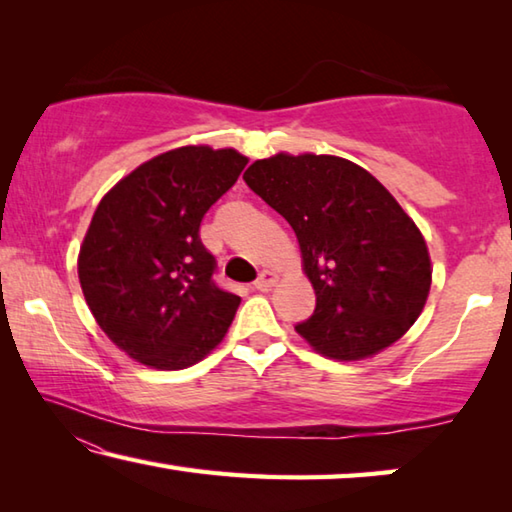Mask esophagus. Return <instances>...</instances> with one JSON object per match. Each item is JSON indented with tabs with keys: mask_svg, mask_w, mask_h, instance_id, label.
I'll use <instances>...</instances> for the list:
<instances>
[{
	"mask_svg": "<svg viewBox=\"0 0 512 512\" xmlns=\"http://www.w3.org/2000/svg\"><path fill=\"white\" fill-rule=\"evenodd\" d=\"M275 282H277V275H275V273H271V271H262V273H259L257 280L253 282V287H255L257 291H268V289L273 287Z\"/></svg>",
	"mask_w": 512,
	"mask_h": 512,
	"instance_id": "esophagus-1",
	"label": "esophagus"
}]
</instances>
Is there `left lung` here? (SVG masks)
<instances>
[{"label":"left lung","instance_id":"8db88e82","mask_svg":"<svg viewBox=\"0 0 512 512\" xmlns=\"http://www.w3.org/2000/svg\"><path fill=\"white\" fill-rule=\"evenodd\" d=\"M246 185L296 232L316 291L296 332L329 359L357 361L402 339L431 287L427 244L391 192L336 155L257 160Z\"/></svg>","mask_w":512,"mask_h":512}]
</instances>
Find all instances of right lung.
<instances>
[{"label":"right lung","instance_id":"1","mask_svg":"<svg viewBox=\"0 0 512 512\" xmlns=\"http://www.w3.org/2000/svg\"><path fill=\"white\" fill-rule=\"evenodd\" d=\"M246 162L232 149H173L119 180L94 212L83 296L108 339L144 366H194L228 332L241 298L216 284L201 221Z\"/></svg>","mask_w":512,"mask_h":512}]
</instances>
